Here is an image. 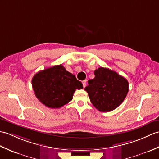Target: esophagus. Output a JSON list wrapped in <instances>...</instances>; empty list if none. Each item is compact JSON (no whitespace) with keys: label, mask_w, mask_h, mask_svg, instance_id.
Listing matches in <instances>:
<instances>
[{"label":"esophagus","mask_w":159,"mask_h":159,"mask_svg":"<svg viewBox=\"0 0 159 159\" xmlns=\"http://www.w3.org/2000/svg\"><path fill=\"white\" fill-rule=\"evenodd\" d=\"M86 83H87V80H84L82 81L83 87H85V86H86Z\"/></svg>","instance_id":"esophagus-1"}]
</instances>
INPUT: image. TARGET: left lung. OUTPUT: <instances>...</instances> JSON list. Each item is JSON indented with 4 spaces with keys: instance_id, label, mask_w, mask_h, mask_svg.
<instances>
[{
    "instance_id": "left-lung-1",
    "label": "left lung",
    "mask_w": 159,
    "mask_h": 159,
    "mask_svg": "<svg viewBox=\"0 0 159 159\" xmlns=\"http://www.w3.org/2000/svg\"><path fill=\"white\" fill-rule=\"evenodd\" d=\"M95 78L88 80L84 88L90 101L100 112H110L119 106L129 91V83L123 76L108 68L100 67L94 72Z\"/></svg>"
}]
</instances>
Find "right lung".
Instances as JSON below:
<instances>
[{"mask_svg":"<svg viewBox=\"0 0 159 159\" xmlns=\"http://www.w3.org/2000/svg\"><path fill=\"white\" fill-rule=\"evenodd\" d=\"M32 85L36 97L50 108H59L72 99L83 84L61 65L44 69L33 76Z\"/></svg>","mask_w":159,"mask_h":159,"instance_id":"1","label":"right lung"}]
</instances>
